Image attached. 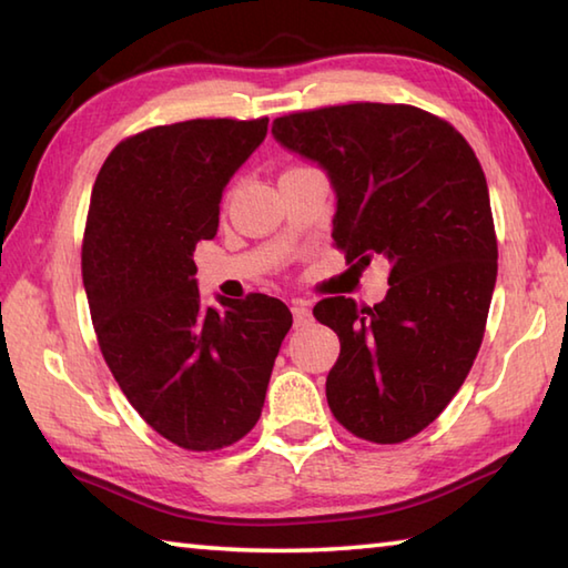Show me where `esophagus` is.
Listing matches in <instances>:
<instances>
[{
  "label": "esophagus",
  "mask_w": 568,
  "mask_h": 568,
  "mask_svg": "<svg viewBox=\"0 0 568 568\" xmlns=\"http://www.w3.org/2000/svg\"><path fill=\"white\" fill-rule=\"evenodd\" d=\"M292 314H294V326L296 328H304L314 321L312 308H308V304L302 302V298H294V302H292Z\"/></svg>",
  "instance_id": "34e87169"
}]
</instances>
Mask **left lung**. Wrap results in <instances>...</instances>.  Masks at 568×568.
I'll return each mask as SVG.
<instances>
[{"instance_id": "left-lung-1", "label": "left lung", "mask_w": 568, "mask_h": 568, "mask_svg": "<svg viewBox=\"0 0 568 568\" xmlns=\"http://www.w3.org/2000/svg\"><path fill=\"white\" fill-rule=\"evenodd\" d=\"M272 135L326 173L346 262H390L383 302L314 306L341 341L328 408L363 440H408L455 398L485 336L497 237L479 160L450 123L400 103L282 115Z\"/></svg>"}]
</instances>
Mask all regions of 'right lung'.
Segmentation results:
<instances>
[{
	"label": "right lung",
	"mask_w": 568,
	"mask_h": 568,
	"mask_svg": "<svg viewBox=\"0 0 568 568\" xmlns=\"http://www.w3.org/2000/svg\"><path fill=\"white\" fill-rule=\"evenodd\" d=\"M270 118L158 125L118 143L91 192L83 286L128 403L185 450H220L256 425L292 314L274 296L205 306L195 247L220 227L232 175Z\"/></svg>",
	"instance_id": "right-lung-1"
}]
</instances>
